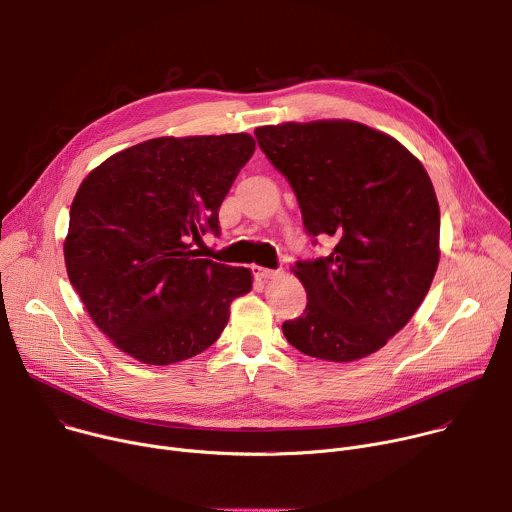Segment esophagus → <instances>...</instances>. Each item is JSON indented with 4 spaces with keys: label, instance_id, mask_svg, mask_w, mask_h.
I'll return each instance as SVG.
<instances>
[{
    "label": "esophagus",
    "instance_id": "esophagus-1",
    "mask_svg": "<svg viewBox=\"0 0 512 512\" xmlns=\"http://www.w3.org/2000/svg\"><path fill=\"white\" fill-rule=\"evenodd\" d=\"M253 275L257 277V279H275L277 275H281V269H267V267H259V265H255L253 267Z\"/></svg>",
    "mask_w": 512,
    "mask_h": 512
}]
</instances>
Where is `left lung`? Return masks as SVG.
<instances>
[{"mask_svg":"<svg viewBox=\"0 0 512 512\" xmlns=\"http://www.w3.org/2000/svg\"><path fill=\"white\" fill-rule=\"evenodd\" d=\"M255 137L294 190L312 245L336 239L328 257L296 261L308 304L283 336L332 362L377 352L421 306L440 261V206L425 168L354 121L265 125Z\"/></svg>","mask_w":512,"mask_h":512,"instance_id":"1","label":"left lung"}]
</instances>
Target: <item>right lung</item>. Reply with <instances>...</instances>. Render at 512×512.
Masks as SVG:
<instances>
[{
  "instance_id": "add662e5",
  "label": "right lung",
  "mask_w": 512,
  "mask_h": 512,
  "mask_svg": "<svg viewBox=\"0 0 512 512\" xmlns=\"http://www.w3.org/2000/svg\"><path fill=\"white\" fill-rule=\"evenodd\" d=\"M255 152L247 133L156 137L81 184L64 261L97 328L145 364L200 354L251 291V271L202 259L192 241L221 235L218 208Z\"/></svg>"
}]
</instances>
